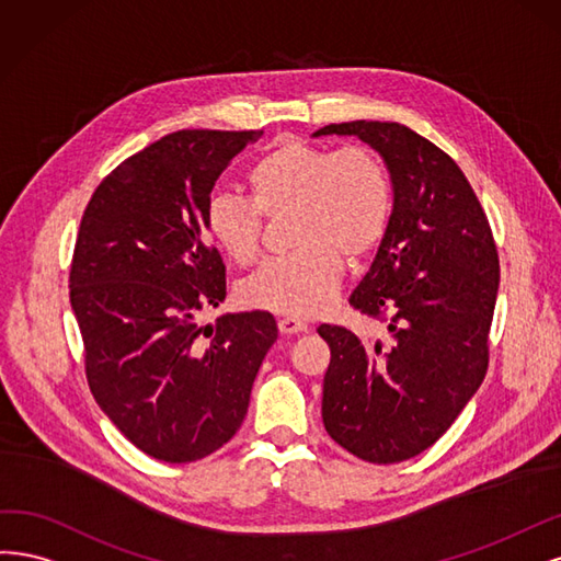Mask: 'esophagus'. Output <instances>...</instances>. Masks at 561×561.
Returning <instances> with one entry per match:
<instances>
[{"label": "esophagus", "mask_w": 561, "mask_h": 561, "mask_svg": "<svg viewBox=\"0 0 561 561\" xmlns=\"http://www.w3.org/2000/svg\"><path fill=\"white\" fill-rule=\"evenodd\" d=\"M277 327H279L282 335H296V333H307V331H310V327H307L305 321H300L296 317H282L277 321Z\"/></svg>", "instance_id": "34e87169"}]
</instances>
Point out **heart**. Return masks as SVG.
<instances>
[{"mask_svg":"<svg viewBox=\"0 0 561 561\" xmlns=\"http://www.w3.org/2000/svg\"><path fill=\"white\" fill-rule=\"evenodd\" d=\"M249 197L219 193L207 203L205 228L211 242L238 265L261 254L263 216L294 211L288 256L263 263L242 282L240 298L249 307L317 317L327 312L350 261L370 256L391 219V184L379 158L350 144L323 149L282 141L247 172Z\"/></svg>","mask_w":561,"mask_h":561,"instance_id":"1","label":"heart"}]
</instances>
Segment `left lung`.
Segmentation results:
<instances>
[{
    "label": "left lung",
    "instance_id": "obj_1",
    "mask_svg": "<svg viewBox=\"0 0 561 561\" xmlns=\"http://www.w3.org/2000/svg\"><path fill=\"white\" fill-rule=\"evenodd\" d=\"M382 156L393 209L350 302L387 319V340L321 323L331 364L321 417L329 436L370 463H396L436 443L480 389L490 364L499 254L459 165L401 123H331Z\"/></svg>",
    "mask_w": 561,
    "mask_h": 561
}]
</instances>
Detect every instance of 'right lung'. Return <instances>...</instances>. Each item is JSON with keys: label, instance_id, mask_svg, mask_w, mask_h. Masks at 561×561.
I'll use <instances>...</instances> for the list:
<instances>
[{"label": "right lung", "instance_id": "1", "mask_svg": "<svg viewBox=\"0 0 561 561\" xmlns=\"http://www.w3.org/2000/svg\"><path fill=\"white\" fill-rule=\"evenodd\" d=\"M263 130H179L123 160L83 211L69 273L85 377L135 447L168 463L226 445L277 340L270 312L195 321L226 298L205 211L216 179Z\"/></svg>", "mask_w": 561, "mask_h": 561}]
</instances>
